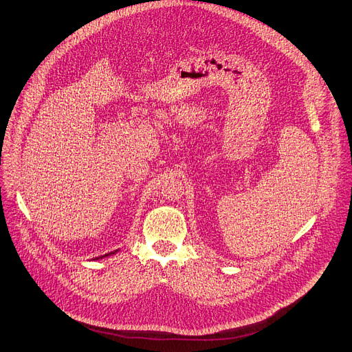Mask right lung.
<instances>
[{
	"label": "right lung",
	"instance_id": "add662e5",
	"mask_svg": "<svg viewBox=\"0 0 352 352\" xmlns=\"http://www.w3.org/2000/svg\"><path fill=\"white\" fill-rule=\"evenodd\" d=\"M117 251H113V252H109V254H106V255H101V256H97L96 259H100V258H104V256H109V255H113V254H116Z\"/></svg>",
	"mask_w": 352,
	"mask_h": 352
}]
</instances>
